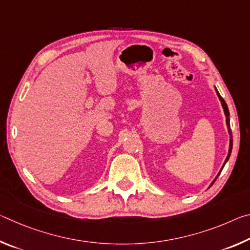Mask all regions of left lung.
Masks as SVG:
<instances>
[{
    "instance_id": "1",
    "label": "left lung",
    "mask_w": 250,
    "mask_h": 250,
    "mask_svg": "<svg viewBox=\"0 0 250 250\" xmlns=\"http://www.w3.org/2000/svg\"><path fill=\"white\" fill-rule=\"evenodd\" d=\"M216 90V92H217V96H218V98H219V100H221V103H222V105H223V108H224V112H225V116H226V124H227V128H228V132H229V135H230V143H229V150H228V155H227V158H226V160H225V163H224V166H223V167H225V164H226V162L228 161V159H229V156H230V153H231V149H232V138H231V130H230V124H229V110H228V107H227V104H226V103H225V100H224L223 98H222V96L219 95V92L217 91V89H215ZM223 167H222V170H223ZM222 170L219 171V173H218V175L216 176V179L217 177L219 176V174H221V172H222ZM216 179L214 180V182L216 181ZM214 182L211 184H214Z\"/></svg>"
}]
</instances>
